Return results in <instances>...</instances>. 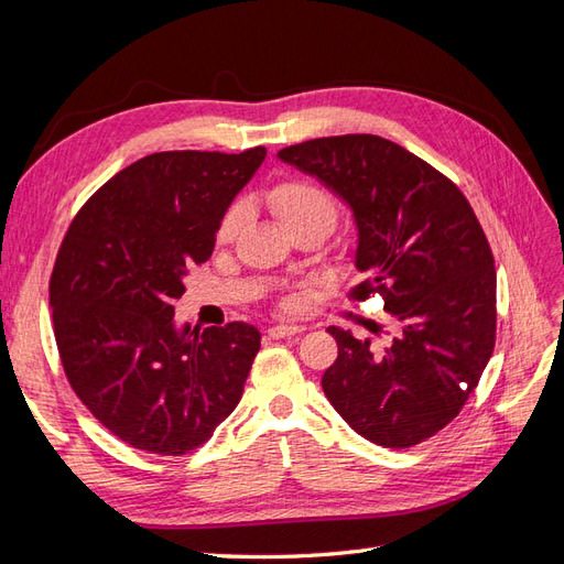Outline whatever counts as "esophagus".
<instances>
[{"label": "esophagus", "mask_w": 564, "mask_h": 564, "mask_svg": "<svg viewBox=\"0 0 564 564\" xmlns=\"http://www.w3.org/2000/svg\"><path fill=\"white\" fill-rule=\"evenodd\" d=\"M303 332V327H299V324H272V327L268 329V336L270 338H286V336H294Z\"/></svg>", "instance_id": "1"}]
</instances>
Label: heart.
<instances>
[{"label":"heart","mask_w":564,"mask_h":564,"mask_svg":"<svg viewBox=\"0 0 564 564\" xmlns=\"http://www.w3.org/2000/svg\"><path fill=\"white\" fill-rule=\"evenodd\" d=\"M265 204L270 212L280 218V224L289 230H301V228H322L329 232L338 218V202L336 197L313 181H282L272 185L265 193ZM242 209L232 207L218 226V240L228 242L232 235L240 228Z\"/></svg>","instance_id":"b5f03b06"}]
</instances>
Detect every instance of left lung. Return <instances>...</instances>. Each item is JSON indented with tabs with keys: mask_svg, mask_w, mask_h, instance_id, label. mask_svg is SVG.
<instances>
[{
	"mask_svg": "<svg viewBox=\"0 0 564 564\" xmlns=\"http://www.w3.org/2000/svg\"><path fill=\"white\" fill-rule=\"evenodd\" d=\"M284 164L315 176L355 220L357 301L381 294L395 332L383 350L329 327L338 357L322 388L355 433L404 449L433 437L480 381L497 334V270L464 193L381 135L289 145Z\"/></svg>",
	"mask_w": 564,
	"mask_h": 564,
	"instance_id": "1",
	"label": "left lung"
}]
</instances>
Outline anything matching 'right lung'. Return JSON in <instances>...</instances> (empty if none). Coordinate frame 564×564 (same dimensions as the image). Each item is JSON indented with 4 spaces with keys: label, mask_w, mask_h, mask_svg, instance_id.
<instances>
[{
    "label": "right lung",
    "mask_w": 564,
    "mask_h": 564,
    "mask_svg": "<svg viewBox=\"0 0 564 564\" xmlns=\"http://www.w3.org/2000/svg\"><path fill=\"white\" fill-rule=\"evenodd\" d=\"M263 160V145L155 152L100 187L61 245L48 305L67 381L135 449L191 452L242 398L261 332L247 322L193 329L172 303Z\"/></svg>",
    "instance_id": "obj_1"
}]
</instances>
